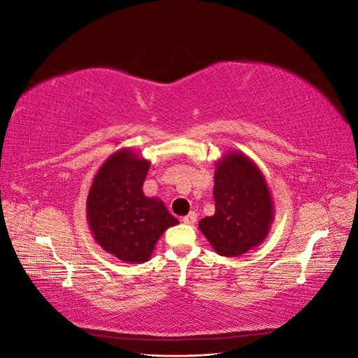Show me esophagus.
<instances>
[{
    "label": "esophagus",
    "mask_w": 358,
    "mask_h": 358,
    "mask_svg": "<svg viewBox=\"0 0 358 358\" xmlns=\"http://www.w3.org/2000/svg\"><path fill=\"white\" fill-rule=\"evenodd\" d=\"M197 216H199V215H197L196 212H191L189 215L185 216V218H183V222L188 224V225H194V224L197 222Z\"/></svg>",
    "instance_id": "esophagus-1"
}]
</instances>
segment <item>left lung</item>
Segmentation results:
<instances>
[{"mask_svg":"<svg viewBox=\"0 0 358 358\" xmlns=\"http://www.w3.org/2000/svg\"><path fill=\"white\" fill-rule=\"evenodd\" d=\"M215 215L199 222L215 252L239 257L262 245L273 222V201L264 175L242 152H229L216 164Z\"/></svg>","mask_w":358,"mask_h":358,"instance_id":"obj_1","label":"left lung"}]
</instances>
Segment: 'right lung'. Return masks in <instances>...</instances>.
Instances as JSON below:
<instances>
[{"label": "right lung", "instance_id": "right-lung-1", "mask_svg": "<svg viewBox=\"0 0 358 358\" xmlns=\"http://www.w3.org/2000/svg\"><path fill=\"white\" fill-rule=\"evenodd\" d=\"M150 162L121 149L96 171L86 200L90 229L106 252L125 263H145L161 234L179 221L161 200L143 194Z\"/></svg>", "mask_w": 358, "mask_h": 358}]
</instances>
